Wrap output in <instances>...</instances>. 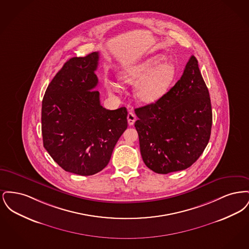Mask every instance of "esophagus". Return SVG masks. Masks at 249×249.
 Segmentation results:
<instances>
[{
    "label": "esophagus",
    "instance_id": "obj_1",
    "mask_svg": "<svg viewBox=\"0 0 249 249\" xmlns=\"http://www.w3.org/2000/svg\"><path fill=\"white\" fill-rule=\"evenodd\" d=\"M127 119H128V123H129V125H133L134 124V122H135V120H136V117H135V115L132 113V112H130L129 114H128V117H127Z\"/></svg>",
    "mask_w": 249,
    "mask_h": 249
}]
</instances>
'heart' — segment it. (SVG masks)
<instances>
[{
	"label": "heart",
	"instance_id": "heart-1",
	"mask_svg": "<svg viewBox=\"0 0 249 249\" xmlns=\"http://www.w3.org/2000/svg\"><path fill=\"white\" fill-rule=\"evenodd\" d=\"M164 55L158 54L142 61L128 66L120 71L119 77L124 83L137 85L135 89L136 98L145 104H151L165 94L177 75V67L171 61H164ZM109 91L119 93L121 89L119 84L109 81Z\"/></svg>",
	"mask_w": 249,
	"mask_h": 249
}]
</instances>
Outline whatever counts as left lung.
<instances>
[{
    "label": "left lung",
    "instance_id": "1",
    "mask_svg": "<svg viewBox=\"0 0 249 249\" xmlns=\"http://www.w3.org/2000/svg\"><path fill=\"white\" fill-rule=\"evenodd\" d=\"M144 164L157 174L192 165L209 142L212 107L198 60L191 56L176 85L156 103L135 109Z\"/></svg>",
    "mask_w": 249,
    "mask_h": 249
}]
</instances>
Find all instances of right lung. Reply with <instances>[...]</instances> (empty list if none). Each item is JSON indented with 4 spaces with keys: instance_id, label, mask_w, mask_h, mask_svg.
Listing matches in <instances>:
<instances>
[{
    "instance_id": "1",
    "label": "right lung",
    "mask_w": 249,
    "mask_h": 249,
    "mask_svg": "<svg viewBox=\"0 0 249 249\" xmlns=\"http://www.w3.org/2000/svg\"><path fill=\"white\" fill-rule=\"evenodd\" d=\"M98 61L99 52L67 60L42 102L44 147L63 170L79 176L102 171L128 127L126 107L101 106Z\"/></svg>"
}]
</instances>
